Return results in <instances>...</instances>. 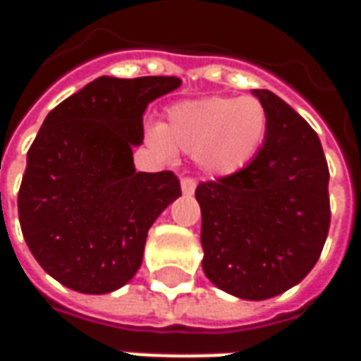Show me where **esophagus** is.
<instances>
[{
  "mask_svg": "<svg viewBox=\"0 0 361 361\" xmlns=\"http://www.w3.org/2000/svg\"><path fill=\"white\" fill-rule=\"evenodd\" d=\"M197 188V181L193 178H181V193L183 195H193Z\"/></svg>",
  "mask_w": 361,
  "mask_h": 361,
  "instance_id": "34e87169",
  "label": "esophagus"
}]
</instances>
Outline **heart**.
I'll return each instance as SVG.
<instances>
[{
  "mask_svg": "<svg viewBox=\"0 0 361 361\" xmlns=\"http://www.w3.org/2000/svg\"><path fill=\"white\" fill-rule=\"evenodd\" d=\"M269 129V116L253 96H212L172 106L166 121L149 131V142L162 157L173 150L195 154L204 172L230 176L257 157Z\"/></svg>",
  "mask_w": 361,
  "mask_h": 361,
  "instance_id": "b5f03b06",
  "label": "heart"
}]
</instances>
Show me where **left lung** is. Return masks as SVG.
Masks as SVG:
<instances>
[{"label": "left lung", "mask_w": 361, "mask_h": 361, "mask_svg": "<svg viewBox=\"0 0 361 361\" xmlns=\"http://www.w3.org/2000/svg\"><path fill=\"white\" fill-rule=\"evenodd\" d=\"M269 129L240 172L195 189L201 207L203 271L243 300H267L302 282L325 245L329 166L317 133L271 90H251Z\"/></svg>", "instance_id": "obj_1"}]
</instances>
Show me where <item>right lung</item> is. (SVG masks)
Returning <instances> with one entry per match:
<instances>
[{
  "mask_svg": "<svg viewBox=\"0 0 361 361\" xmlns=\"http://www.w3.org/2000/svg\"><path fill=\"white\" fill-rule=\"evenodd\" d=\"M178 77H98L46 116L27 154L19 220L44 271L108 294L139 271L152 222L181 195L173 172H135L142 114Z\"/></svg>",
  "mask_w": 361,
  "mask_h": 361,
  "instance_id": "obj_1",
  "label": "right lung"
}]
</instances>
